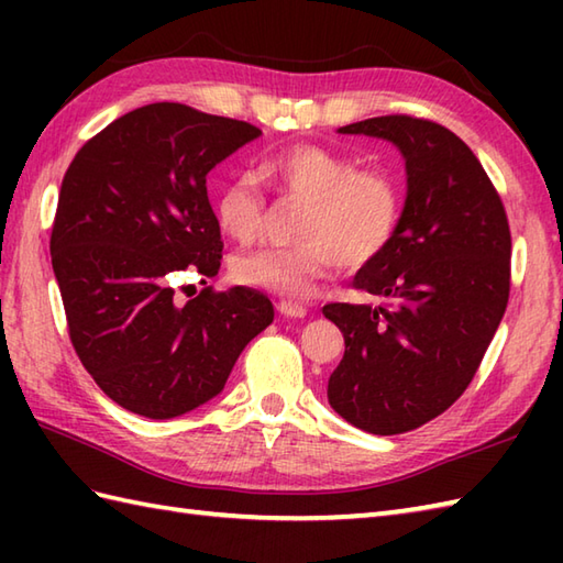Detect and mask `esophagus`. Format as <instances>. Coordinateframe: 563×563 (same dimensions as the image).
Here are the masks:
<instances>
[{
  "instance_id": "esophagus-1",
  "label": "esophagus",
  "mask_w": 563,
  "mask_h": 563,
  "mask_svg": "<svg viewBox=\"0 0 563 563\" xmlns=\"http://www.w3.org/2000/svg\"><path fill=\"white\" fill-rule=\"evenodd\" d=\"M280 309H283L285 314H292V307H290V302H283V307H280Z\"/></svg>"
}]
</instances>
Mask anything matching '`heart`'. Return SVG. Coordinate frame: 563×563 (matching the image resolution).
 <instances>
[{"mask_svg": "<svg viewBox=\"0 0 563 563\" xmlns=\"http://www.w3.org/2000/svg\"><path fill=\"white\" fill-rule=\"evenodd\" d=\"M309 214L319 230V234L327 239L329 244H343L349 246L351 254H355V261H363L369 251L377 246L379 227H367V230L353 239V232H357L365 222V208L361 200L353 196H339L329 200H319L309 206ZM317 361H331L329 353H317Z\"/></svg>", "mask_w": 563, "mask_h": 563, "instance_id": "1", "label": "heart"}]
</instances>
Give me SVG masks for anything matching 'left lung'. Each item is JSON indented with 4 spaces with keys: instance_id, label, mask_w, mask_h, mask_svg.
Listing matches in <instances>:
<instances>
[{
    "instance_id": "8db88e82",
    "label": "left lung",
    "mask_w": 563,
    "mask_h": 563,
    "mask_svg": "<svg viewBox=\"0 0 563 563\" xmlns=\"http://www.w3.org/2000/svg\"><path fill=\"white\" fill-rule=\"evenodd\" d=\"M258 130L184 103H150L84 145L59 188L51 256L69 339L93 382L154 421L224 389L246 343L273 321L251 288L214 290L220 222L208 174ZM207 278L176 294L166 272Z\"/></svg>"
}]
</instances>
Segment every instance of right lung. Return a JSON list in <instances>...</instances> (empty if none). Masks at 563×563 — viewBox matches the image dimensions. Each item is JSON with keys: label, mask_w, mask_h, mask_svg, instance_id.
<instances>
[{"label": "right lung", "mask_w": 563, "mask_h": 563, "mask_svg": "<svg viewBox=\"0 0 563 563\" xmlns=\"http://www.w3.org/2000/svg\"><path fill=\"white\" fill-rule=\"evenodd\" d=\"M399 150L406 196L389 239L355 273L357 305H327L345 353L329 404L351 426L397 435L460 399L506 314L510 232L482 162L438 123L382 115L339 128Z\"/></svg>", "instance_id": "1"}]
</instances>
